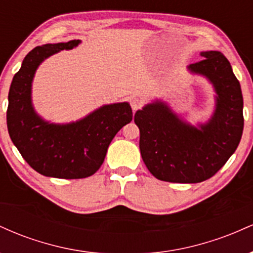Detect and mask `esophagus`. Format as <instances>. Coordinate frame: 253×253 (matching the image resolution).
<instances>
[{"mask_svg": "<svg viewBox=\"0 0 253 253\" xmlns=\"http://www.w3.org/2000/svg\"><path fill=\"white\" fill-rule=\"evenodd\" d=\"M143 104H144V100H143V98H140V97H134V98H132V100H130V107H132L133 112L138 110L141 106H143Z\"/></svg>", "mask_w": 253, "mask_h": 253, "instance_id": "esophagus-1", "label": "esophagus"}]
</instances>
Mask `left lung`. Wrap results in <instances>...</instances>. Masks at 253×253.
Returning a JSON list of instances; mask_svg holds the SVG:
<instances>
[{
  "mask_svg": "<svg viewBox=\"0 0 253 253\" xmlns=\"http://www.w3.org/2000/svg\"><path fill=\"white\" fill-rule=\"evenodd\" d=\"M203 60L187 66L205 77L215 91L213 114L191 125L163 100L136 110L141 158L156 178L200 183L214 176L237 150L243 135V94L232 66L221 52L203 51Z\"/></svg>",
  "mask_w": 253,
  "mask_h": 253,
  "instance_id": "obj_1",
  "label": "left lung"
}]
</instances>
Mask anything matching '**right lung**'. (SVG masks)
<instances>
[{
    "label": "right lung",
    "mask_w": 253,
    "mask_h": 253,
    "mask_svg": "<svg viewBox=\"0 0 253 253\" xmlns=\"http://www.w3.org/2000/svg\"><path fill=\"white\" fill-rule=\"evenodd\" d=\"M80 43L81 40H71L33 48L10 84L7 109L10 139L25 161L43 176L76 179L94 175L103 163L110 141L133 118L128 102L103 104L68 124L50 123L36 112L32 84L39 65Z\"/></svg>",
    "instance_id": "right-lung-1"
}]
</instances>
